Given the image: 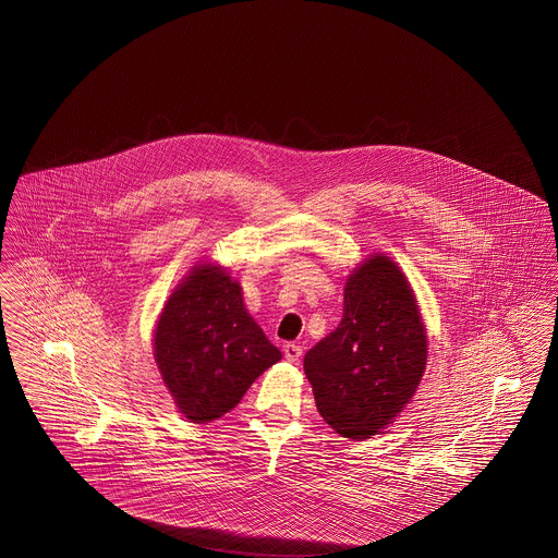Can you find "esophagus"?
Wrapping results in <instances>:
<instances>
[{
    "instance_id": "34e87169",
    "label": "esophagus",
    "mask_w": 558,
    "mask_h": 558,
    "mask_svg": "<svg viewBox=\"0 0 558 558\" xmlns=\"http://www.w3.org/2000/svg\"><path fill=\"white\" fill-rule=\"evenodd\" d=\"M282 351H284V357H287L289 362H299V357H301V353H303V349L299 345H294V343H287V345L282 347Z\"/></svg>"
}]
</instances>
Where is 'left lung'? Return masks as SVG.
I'll return each mask as SVG.
<instances>
[{
	"label": "left lung",
	"mask_w": 558,
	"mask_h": 558,
	"mask_svg": "<svg viewBox=\"0 0 558 558\" xmlns=\"http://www.w3.org/2000/svg\"><path fill=\"white\" fill-rule=\"evenodd\" d=\"M426 349L412 284L391 257L374 253L347 276L339 326L303 360L322 418L355 441L378 435L414 398Z\"/></svg>",
	"instance_id": "1"
}]
</instances>
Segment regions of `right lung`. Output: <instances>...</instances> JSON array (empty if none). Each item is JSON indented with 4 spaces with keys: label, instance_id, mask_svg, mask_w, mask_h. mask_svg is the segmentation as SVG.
I'll return each mask as SVG.
<instances>
[{
    "label": "right lung",
    "instance_id": "1",
    "mask_svg": "<svg viewBox=\"0 0 558 558\" xmlns=\"http://www.w3.org/2000/svg\"><path fill=\"white\" fill-rule=\"evenodd\" d=\"M155 362L178 410L211 423L234 410L257 376L282 360L248 314L228 267H190L155 326Z\"/></svg>",
    "mask_w": 558,
    "mask_h": 558
}]
</instances>
